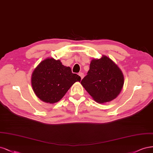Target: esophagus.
<instances>
[{
    "instance_id": "obj_1",
    "label": "esophagus",
    "mask_w": 153,
    "mask_h": 153,
    "mask_svg": "<svg viewBox=\"0 0 153 153\" xmlns=\"http://www.w3.org/2000/svg\"><path fill=\"white\" fill-rule=\"evenodd\" d=\"M78 74H79V76L81 77V79H82L84 77V76H85V75H84V74H83L82 72H79V73Z\"/></svg>"
}]
</instances>
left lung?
<instances>
[{
  "label": "left lung",
  "instance_id": "8db88e82",
  "mask_svg": "<svg viewBox=\"0 0 153 153\" xmlns=\"http://www.w3.org/2000/svg\"><path fill=\"white\" fill-rule=\"evenodd\" d=\"M81 85L96 102H110L120 94L124 84L123 73L111 59H93Z\"/></svg>",
  "mask_w": 153,
  "mask_h": 153
}]
</instances>
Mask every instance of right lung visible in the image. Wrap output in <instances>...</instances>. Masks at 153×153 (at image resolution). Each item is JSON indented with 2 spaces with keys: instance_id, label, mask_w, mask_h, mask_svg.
I'll list each match as a JSON object with an SVG mask.
<instances>
[{
  "instance_id": "right-lung-1",
  "label": "right lung",
  "mask_w": 153,
  "mask_h": 153,
  "mask_svg": "<svg viewBox=\"0 0 153 153\" xmlns=\"http://www.w3.org/2000/svg\"><path fill=\"white\" fill-rule=\"evenodd\" d=\"M81 77L72 72L69 67L60 60L47 58L41 62L32 75V86L38 98L53 103L60 100L67 91Z\"/></svg>"
}]
</instances>
